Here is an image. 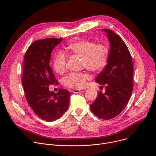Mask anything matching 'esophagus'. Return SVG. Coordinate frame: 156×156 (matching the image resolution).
Segmentation results:
<instances>
[{
  "label": "esophagus",
  "mask_w": 156,
  "mask_h": 156,
  "mask_svg": "<svg viewBox=\"0 0 156 156\" xmlns=\"http://www.w3.org/2000/svg\"><path fill=\"white\" fill-rule=\"evenodd\" d=\"M84 92V90H77V89H75L73 90V92L75 94H78V93H82Z\"/></svg>",
  "instance_id": "1"
}]
</instances>
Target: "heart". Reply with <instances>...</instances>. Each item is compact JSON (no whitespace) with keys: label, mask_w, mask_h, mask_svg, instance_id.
Returning a JSON list of instances; mask_svg holds the SVG:
<instances>
[{"label":"heart","mask_w":156,"mask_h":156,"mask_svg":"<svg viewBox=\"0 0 156 156\" xmlns=\"http://www.w3.org/2000/svg\"><path fill=\"white\" fill-rule=\"evenodd\" d=\"M66 50L71 54L81 57V65L92 72H100L106 66L108 61V50L105 46L95 44L85 39L76 40L68 44ZM67 57L62 52L54 56L52 62L54 70L58 74H64L66 70ZM89 75L85 73H71L66 76L62 83L64 86L73 89H82L87 85Z\"/></svg>","instance_id":"1"}]
</instances>
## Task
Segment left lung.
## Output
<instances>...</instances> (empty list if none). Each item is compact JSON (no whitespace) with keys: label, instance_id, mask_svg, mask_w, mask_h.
Returning a JSON list of instances; mask_svg holds the SVG:
<instances>
[{"label":"left lung","instance_id":"left-lung-1","mask_svg":"<svg viewBox=\"0 0 156 156\" xmlns=\"http://www.w3.org/2000/svg\"><path fill=\"white\" fill-rule=\"evenodd\" d=\"M107 34L111 47L106 66L98 75L96 82L105 92L100 91L90 110L102 119H111L117 116L125 109L133 91V64L128 48L124 41L116 33L102 29Z\"/></svg>","mask_w":156,"mask_h":156}]
</instances>
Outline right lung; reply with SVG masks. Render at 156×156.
<instances>
[{
	"mask_svg": "<svg viewBox=\"0 0 156 156\" xmlns=\"http://www.w3.org/2000/svg\"><path fill=\"white\" fill-rule=\"evenodd\" d=\"M62 38H49L33 42L24 55L22 85L28 104L37 115L47 121L59 119L68 109L70 92L60 88L49 91L50 85L58 84L49 65L54 48Z\"/></svg>",
	"mask_w": 156,
	"mask_h": 156,
	"instance_id": "add662e5",
	"label": "right lung"
}]
</instances>
